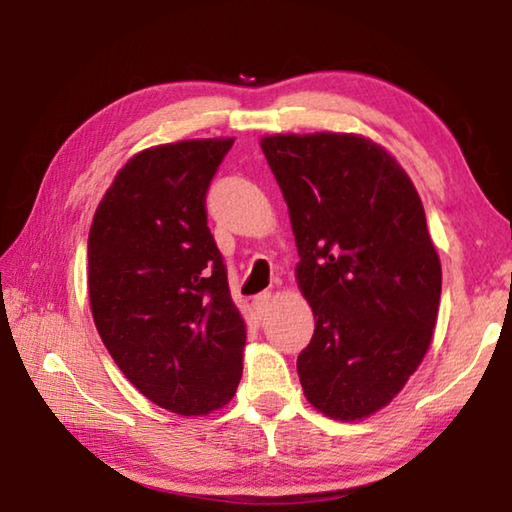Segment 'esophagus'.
<instances>
[{
    "label": "esophagus",
    "instance_id": "obj_1",
    "mask_svg": "<svg viewBox=\"0 0 512 512\" xmlns=\"http://www.w3.org/2000/svg\"><path fill=\"white\" fill-rule=\"evenodd\" d=\"M271 305H273V293H271V291L259 293V296H255V300H253L255 314H257L259 318H264V316H266V311L271 309Z\"/></svg>",
    "mask_w": 512,
    "mask_h": 512
}]
</instances>
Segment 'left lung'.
<instances>
[{
    "label": "left lung",
    "mask_w": 512,
    "mask_h": 512,
    "mask_svg": "<svg viewBox=\"0 0 512 512\" xmlns=\"http://www.w3.org/2000/svg\"><path fill=\"white\" fill-rule=\"evenodd\" d=\"M296 237V282L316 318L300 352L307 402L354 422L393 402L427 354L440 307V257L411 183L384 146L357 133L264 135Z\"/></svg>",
    "instance_id": "left-lung-1"
}]
</instances>
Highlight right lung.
I'll use <instances>...</instances> for the list:
<instances>
[{"mask_svg": "<svg viewBox=\"0 0 512 512\" xmlns=\"http://www.w3.org/2000/svg\"><path fill=\"white\" fill-rule=\"evenodd\" d=\"M235 137L158 144L117 171L94 212L88 293L94 325L153 404L207 415L237 393L246 323L207 228L205 192Z\"/></svg>", "mask_w": 512, "mask_h": 512, "instance_id": "1", "label": "right lung"}]
</instances>
